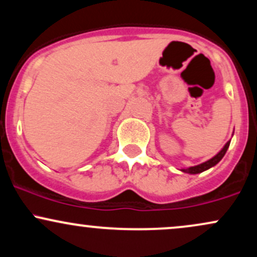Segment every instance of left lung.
<instances>
[{"instance_id":"obj_1","label":"left lung","mask_w":257,"mask_h":257,"mask_svg":"<svg viewBox=\"0 0 257 257\" xmlns=\"http://www.w3.org/2000/svg\"><path fill=\"white\" fill-rule=\"evenodd\" d=\"M229 144H231V140L227 141V143L225 144V146H223L222 149H221L220 151L217 152L216 155H215L213 158H210V159H208V161L203 162V163L198 164V166H193V167H188V168H182V169H180V170H181L182 173L192 174V175H193V174H199V173L205 172V170L210 169V168H213V167L216 166V164L219 163L221 159L223 158V156H225V153L227 152V150H228Z\"/></svg>"}]
</instances>
